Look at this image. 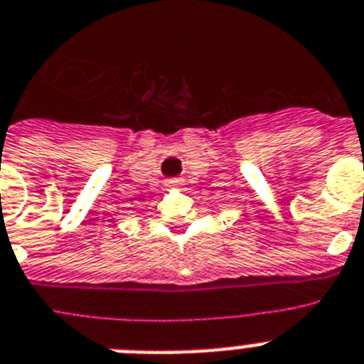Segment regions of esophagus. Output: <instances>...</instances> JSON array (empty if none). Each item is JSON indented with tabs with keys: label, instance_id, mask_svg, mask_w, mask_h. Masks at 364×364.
Listing matches in <instances>:
<instances>
[{
	"label": "esophagus",
	"instance_id": "esophagus-1",
	"mask_svg": "<svg viewBox=\"0 0 364 364\" xmlns=\"http://www.w3.org/2000/svg\"><path fill=\"white\" fill-rule=\"evenodd\" d=\"M179 183H181V179H172V181H168V185H170V187H177Z\"/></svg>",
	"mask_w": 364,
	"mask_h": 364
}]
</instances>
